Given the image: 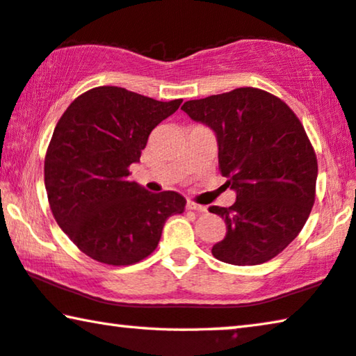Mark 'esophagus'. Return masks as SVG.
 Segmentation results:
<instances>
[{"mask_svg":"<svg viewBox=\"0 0 356 356\" xmlns=\"http://www.w3.org/2000/svg\"><path fill=\"white\" fill-rule=\"evenodd\" d=\"M187 207L191 209V211H196V212H207V207L206 206L196 204V202H193V201H188L187 202Z\"/></svg>","mask_w":356,"mask_h":356,"instance_id":"1","label":"esophagus"}]
</instances>
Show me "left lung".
Returning <instances> with one entry per match:
<instances>
[{"instance_id": "8db88e82", "label": "left lung", "mask_w": 356, "mask_h": 356, "mask_svg": "<svg viewBox=\"0 0 356 356\" xmlns=\"http://www.w3.org/2000/svg\"><path fill=\"white\" fill-rule=\"evenodd\" d=\"M182 111L216 133L220 171L236 191L233 206L209 207L227 223L212 255L236 266L269 261L300 234L315 201L317 156L300 118L252 87L187 101Z\"/></svg>"}]
</instances>
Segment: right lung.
Returning a JSON list of instances; mask_svg holds the SVG:
<instances>
[{
    "instance_id": "add662e5",
    "label": "right lung",
    "mask_w": 356,
    "mask_h": 356,
    "mask_svg": "<svg viewBox=\"0 0 356 356\" xmlns=\"http://www.w3.org/2000/svg\"><path fill=\"white\" fill-rule=\"evenodd\" d=\"M180 103L104 86L76 98L56 123L44 161L49 204L90 258L138 263L156 249L166 220L185 211L177 191L152 193L128 179L152 129Z\"/></svg>"
}]
</instances>
